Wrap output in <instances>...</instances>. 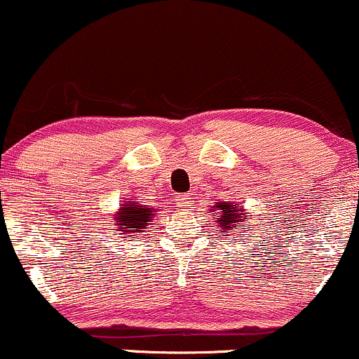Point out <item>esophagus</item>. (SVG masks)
<instances>
[{
    "instance_id": "1",
    "label": "esophagus",
    "mask_w": 359,
    "mask_h": 359,
    "mask_svg": "<svg viewBox=\"0 0 359 359\" xmlns=\"http://www.w3.org/2000/svg\"><path fill=\"white\" fill-rule=\"evenodd\" d=\"M177 204H179L182 210H187V208L192 206V198L191 194H180L179 198H177Z\"/></svg>"
}]
</instances>
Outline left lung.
Instances as JSON below:
<instances>
[{"label":"left lung","mask_w":359,"mask_h":359,"mask_svg":"<svg viewBox=\"0 0 359 359\" xmlns=\"http://www.w3.org/2000/svg\"><path fill=\"white\" fill-rule=\"evenodd\" d=\"M210 212L215 216L218 226L222 228V231H219L222 237L235 238V235L240 231H245L247 224H250V212L243 210L242 204L233 203V201L212 204Z\"/></svg>","instance_id":"left-lung-1"}]
</instances>
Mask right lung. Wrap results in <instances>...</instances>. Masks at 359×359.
<instances>
[{"instance_id": "1", "label": "right lung", "mask_w": 359, "mask_h": 359, "mask_svg": "<svg viewBox=\"0 0 359 359\" xmlns=\"http://www.w3.org/2000/svg\"><path fill=\"white\" fill-rule=\"evenodd\" d=\"M156 208L141 204L137 199H126L121 203V208L114 215L116 230L128 233L133 238L148 230V224L155 218Z\"/></svg>"}]
</instances>
